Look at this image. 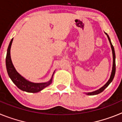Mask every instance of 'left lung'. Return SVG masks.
I'll return each mask as SVG.
<instances>
[{
    "label": "left lung",
    "mask_w": 122,
    "mask_h": 122,
    "mask_svg": "<svg viewBox=\"0 0 122 122\" xmlns=\"http://www.w3.org/2000/svg\"><path fill=\"white\" fill-rule=\"evenodd\" d=\"M106 35H107V33H106ZM107 38H108V40L109 41V43L111 44V48H112V55H113V66H112V73H111V77H110V79H109L108 81L107 82V83L104 85L103 87H102L101 88H100L99 90H96V91L93 92H90V93H87L86 94L88 95H97L100 93L101 92L103 91L104 89L110 84V83L112 81L113 79H114V76H115V73H116V54H115V51H114V48L113 45H112L111 42V40H110L109 37L108 35H107Z\"/></svg>",
    "instance_id": "1"
}]
</instances>
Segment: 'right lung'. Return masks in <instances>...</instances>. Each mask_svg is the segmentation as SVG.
<instances>
[{
	"mask_svg": "<svg viewBox=\"0 0 122 122\" xmlns=\"http://www.w3.org/2000/svg\"><path fill=\"white\" fill-rule=\"evenodd\" d=\"M13 38L11 39L10 43L8 46V49H7V53L6 56V70L8 72V76L10 77L13 83L15 84L19 89L23 90V91L27 92H30V93H36L41 91L45 87H48L49 85L51 84L52 79L51 78L50 81L48 82L44 83H33L29 82L25 79L22 76H21L16 70H15L13 65L10 57V48ZM53 76V75H52Z\"/></svg>",
	"mask_w": 122,
	"mask_h": 122,
	"instance_id": "obj_1",
	"label": "right lung"
}]
</instances>
